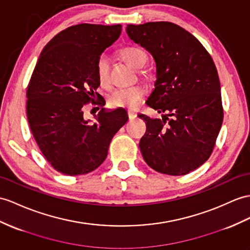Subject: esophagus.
I'll list each match as a JSON object with an SVG mask.
<instances>
[{"instance_id": "esophagus-1", "label": "esophagus", "mask_w": 250, "mask_h": 250, "mask_svg": "<svg viewBox=\"0 0 250 250\" xmlns=\"http://www.w3.org/2000/svg\"><path fill=\"white\" fill-rule=\"evenodd\" d=\"M127 115H128L129 120H133L137 117V114L135 112H132V111H127Z\"/></svg>"}]
</instances>
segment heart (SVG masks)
<instances>
[{
  "label": "heart",
  "mask_w": 250,
  "mask_h": 250,
  "mask_svg": "<svg viewBox=\"0 0 250 250\" xmlns=\"http://www.w3.org/2000/svg\"><path fill=\"white\" fill-rule=\"evenodd\" d=\"M121 57L125 62L136 69H140L145 64L146 53L138 46H126L120 51ZM109 69H110V60L106 55H101L96 62V74L102 86H108L110 83L109 79ZM145 90L140 86L129 88L117 89L109 95V105L112 108H126L136 109L144 99Z\"/></svg>",
  "instance_id": "heart-1"
}]
</instances>
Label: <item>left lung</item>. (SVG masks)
I'll return each mask as SVG.
<instances>
[{
	"label": "left lung",
	"instance_id": "8db88e82",
	"mask_svg": "<svg viewBox=\"0 0 250 250\" xmlns=\"http://www.w3.org/2000/svg\"><path fill=\"white\" fill-rule=\"evenodd\" d=\"M126 33L155 59L157 81L146 105L162 120L145 114L140 140L143 159L155 171L186 175L212 154L224 111L217 70L204 45L172 22L129 24Z\"/></svg>",
	"mask_w": 250,
	"mask_h": 250
}]
</instances>
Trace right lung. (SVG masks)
Returning <instances> with one entry per match:
<instances>
[{
  "label": "right lung",
  "instance_id": "right-lung-1",
  "mask_svg": "<svg viewBox=\"0 0 250 250\" xmlns=\"http://www.w3.org/2000/svg\"><path fill=\"white\" fill-rule=\"evenodd\" d=\"M121 32V24L89 23L62 30L44 46L30 77V130L47 162L63 175H84L99 167L113 136L128 121L123 108L106 111L104 97L96 92L97 60ZM88 102L101 107L94 122L83 118Z\"/></svg>",
  "mask_w": 250,
  "mask_h": 250
}]
</instances>
